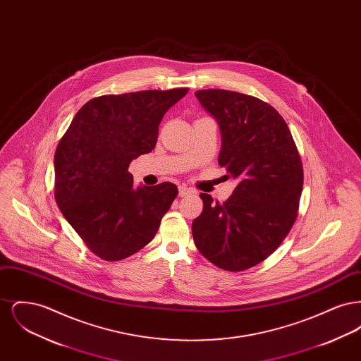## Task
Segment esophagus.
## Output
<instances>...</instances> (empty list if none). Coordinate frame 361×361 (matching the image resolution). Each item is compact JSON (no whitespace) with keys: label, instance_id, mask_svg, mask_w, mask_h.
<instances>
[{"label":"esophagus","instance_id":"obj_1","mask_svg":"<svg viewBox=\"0 0 361 361\" xmlns=\"http://www.w3.org/2000/svg\"><path fill=\"white\" fill-rule=\"evenodd\" d=\"M196 190L193 188H189L188 185H180L178 187V196H181V197H184V196H188L190 193H195Z\"/></svg>","mask_w":361,"mask_h":361}]
</instances>
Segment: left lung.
I'll return each instance as SVG.
<instances>
[{
    "label": "left lung",
    "instance_id": "left-lung-1",
    "mask_svg": "<svg viewBox=\"0 0 361 361\" xmlns=\"http://www.w3.org/2000/svg\"><path fill=\"white\" fill-rule=\"evenodd\" d=\"M195 96L219 126L218 162L238 185L224 204L200 195L204 208L192 235L208 261L240 272L269 257L291 230L303 189L302 161L287 123L269 104L224 89Z\"/></svg>",
    "mask_w": 361,
    "mask_h": 361
}]
</instances>
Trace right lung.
Here are the masks:
<instances>
[{
  "label": "right lung",
  "mask_w": 361,
  "mask_h": 361,
  "mask_svg": "<svg viewBox=\"0 0 361 361\" xmlns=\"http://www.w3.org/2000/svg\"><path fill=\"white\" fill-rule=\"evenodd\" d=\"M187 87L105 94L75 114L54 157L55 200L86 246L105 261L130 257L154 238L177 187H134L128 166L155 147L166 111Z\"/></svg>",
  "instance_id": "right-lung-1"
}]
</instances>
